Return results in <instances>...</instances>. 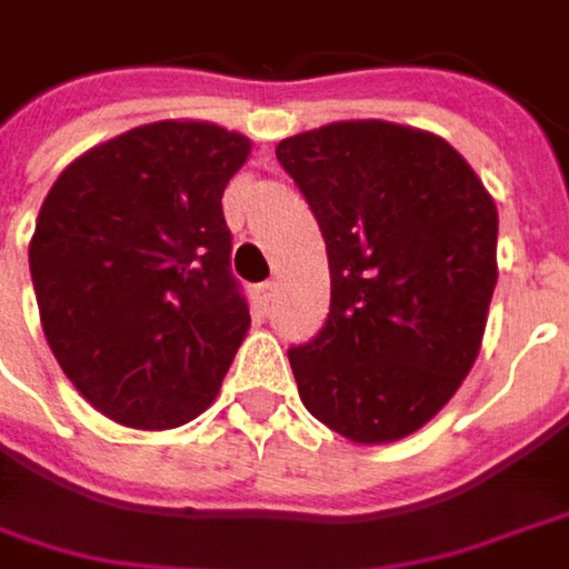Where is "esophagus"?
Masks as SVG:
<instances>
[{"mask_svg": "<svg viewBox=\"0 0 569 569\" xmlns=\"http://www.w3.org/2000/svg\"><path fill=\"white\" fill-rule=\"evenodd\" d=\"M273 296H277V286L273 283L253 286V299H257V306H260V309H267V306L273 302Z\"/></svg>", "mask_w": 569, "mask_h": 569, "instance_id": "obj_1", "label": "esophagus"}]
</instances>
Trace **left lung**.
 Returning a JSON list of instances; mask_svg holds the SVG:
<instances>
[{
	"label": "left lung",
	"instance_id": "8db88e82",
	"mask_svg": "<svg viewBox=\"0 0 569 569\" xmlns=\"http://www.w3.org/2000/svg\"><path fill=\"white\" fill-rule=\"evenodd\" d=\"M316 216L331 306L289 363L302 406L357 445L435 418L470 373L496 289V202L438 134L335 121L277 144Z\"/></svg>",
	"mask_w": 569,
	"mask_h": 569
}]
</instances>
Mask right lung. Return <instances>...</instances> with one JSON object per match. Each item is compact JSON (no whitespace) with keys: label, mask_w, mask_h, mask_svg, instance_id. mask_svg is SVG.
<instances>
[{"label":"right lung","mask_w":569,"mask_h":569,"mask_svg":"<svg viewBox=\"0 0 569 569\" xmlns=\"http://www.w3.org/2000/svg\"><path fill=\"white\" fill-rule=\"evenodd\" d=\"M251 153L209 121H153L73 160L28 248L53 357L128 428H177L209 409L251 312L221 212Z\"/></svg>","instance_id":"obj_1"}]
</instances>
